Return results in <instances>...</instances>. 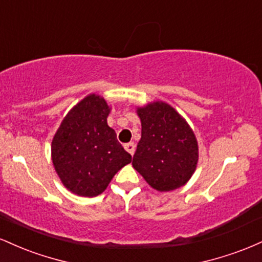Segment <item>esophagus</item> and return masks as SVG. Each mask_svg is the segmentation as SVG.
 Instances as JSON below:
<instances>
[{"instance_id":"obj_1","label":"esophagus","mask_w":262,"mask_h":262,"mask_svg":"<svg viewBox=\"0 0 262 262\" xmlns=\"http://www.w3.org/2000/svg\"><path fill=\"white\" fill-rule=\"evenodd\" d=\"M124 149L127 150V151L130 155H134V152H135V144L133 143V141H130V143H127L124 145Z\"/></svg>"}]
</instances>
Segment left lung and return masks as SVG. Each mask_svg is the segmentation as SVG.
<instances>
[{
    "instance_id": "obj_1",
    "label": "left lung",
    "mask_w": 262,
    "mask_h": 262,
    "mask_svg": "<svg viewBox=\"0 0 262 262\" xmlns=\"http://www.w3.org/2000/svg\"><path fill=\"white\" fill-rule=\"evenodd\" d=\"M137 113L141 138L132 165L156 191L181 187L197 167L198 144L193 130L165 102L138 107Z\"/></svg>"
}]
</instances>
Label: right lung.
Instances as JSON below:
<instances>
[{"instance_id":"1","label":"right lung","mask_w":262,"mask_h":262,"mask_svg":"<svg viewBox=\"0 0 262 262\" xmlns=\"http://www.w3.org/2000/svg\"><path fill=\"white\" fill-rule=\"evenodd\" d=\"M111 108L89 95L66 114L52 141V160L62 185L77 196L95 197L132 161L107 124Z\"/></svg>"}]
</instances>
